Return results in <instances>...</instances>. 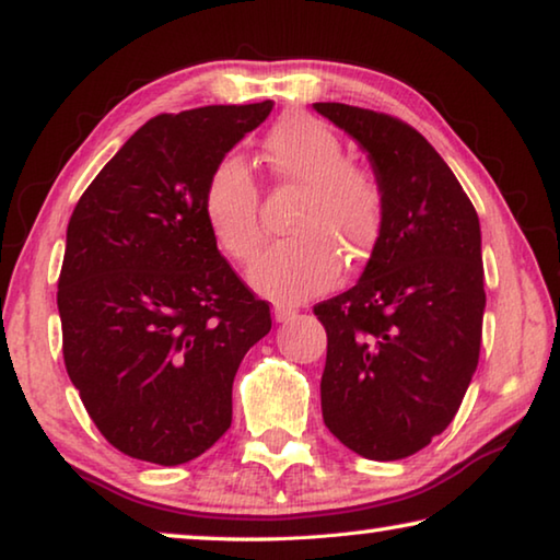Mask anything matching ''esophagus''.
<instances>
[{
	"label": "esophagus",
	"mask_w": 560,
	"mask_h": 560,
	"mask_svg": "<svg viewBox=\"0 0 560 560\" xmlns=\"http://www.w3.org/2000/svg\"><path fill=\"white\" fill-rule=\"evenodd\" d=\"M296 318V311L293 308H287V306H273V320H277V324H289V320H293Z\"/></svg>",
	"instance_id": "esophagus-1"
}]
</instances>
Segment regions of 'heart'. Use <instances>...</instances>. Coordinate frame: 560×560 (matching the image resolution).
Instances as JSON below:
<instances>
[{
  "instance_id": "obj_1",
  "label": "heart",
  "mask_w": 560,
  "mask_h": 560,
  "mask_svg": "<svg viewBox=\"0 0 560 560\" xmlns=\"http://www.w3.org/2000/svg\"><path fill=\"white\" fill-rule=\"evenodd\" d=\"M264 158L303 197L291 222L296 236L254 264L252 283L277 303H301L336 281L340 257L348 267L368 259L383 232L385 189L371 167L350 163L343 140L326 122L306 113H289L267 132ZM202 210L226 257L236 264L257 257L264 242L259 187L242 155L212 165Z\"/></svg>"
}]
</instances>
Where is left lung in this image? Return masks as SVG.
I'll return each instance as SVG.
<instances>
[{"mask_svg": "<svg viewBox=\"0 0 560 560\" xmlns=\"http://www.w3.org/2000/svg\"><path fill=\"white\" fill-rule=\"evenodd\" d=\"M314 108L368 150L385 189L363 277L314 306L328 336L320 410L360 457L405 459L447 430L477 371L487 303L479 217L405 120L346 103Z\"/></svg>", "mask_w": 560, "mask_h": 560, "instance_id": "8db88e82", "label": "left lung"}]
</instances>
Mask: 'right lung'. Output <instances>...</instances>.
<instances>
[{"label": "right lung", "instance_id": "obj_1", "mask_svg": "<svg viewBox=\"0 0 560 560\" xmlns=\"http://www.w3.org/2000/svg\"><path fill=\"white\" fill-rule=\"evenodd\" d=\"M271 101L160 113L81 195L59 273L63 363L98 432L163 467L230 430L232 383L271 330L269 303L236 277L205 220L217 160Z\"/></svg>", "mask_w": 560, "mask_h": 560}]
</instances>
